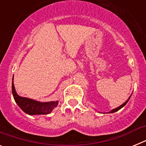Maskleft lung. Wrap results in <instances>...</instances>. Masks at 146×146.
I'll return each instance as SVG.
<instances>
[{
    "instance_id": "1",
    "label": "left lung",
    "mask_w": 146,
    "mask_h": 146,
    "mask_svg": "<svg viewBox=\"0 0 146 146\" xmlns=\"http://www.w3.org/2000/svg\"><path fill=\"white\" fill-rule=\"evenodd\" d=\"M130 97H131V96H129V99H127V100H126V101L124 103H123V104H121V105H120V106L118 107V108H115V109L112 110L110 112V113H115V112H117V111H118V110H119L120 109H121V108H123V107H124L125 105H126V103H127L129 102V100Z\"/></svg>"
}]
</instances>
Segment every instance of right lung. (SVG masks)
<instances>
[{"instance_id":"add662e5","label":"right lung","mask_w":146,"mask_h":146,"mask_svg":"<svg viewBox=\"0 0 146 146\" xmlns=\"http://www.w3.org/2000/svg\"><path fill=\"white\" fill-rule=\"evenodd\" d=\"M14 76L12 78V91L13 96L15 100V102L21 108L23 111L31 115H47L50 113L53 110L55 107H57L58 101L48 102H40L35 101L33 99H28L26 97H22L17 94L15 88V85L13 82Z\"/></svg>"}]
</instances>
